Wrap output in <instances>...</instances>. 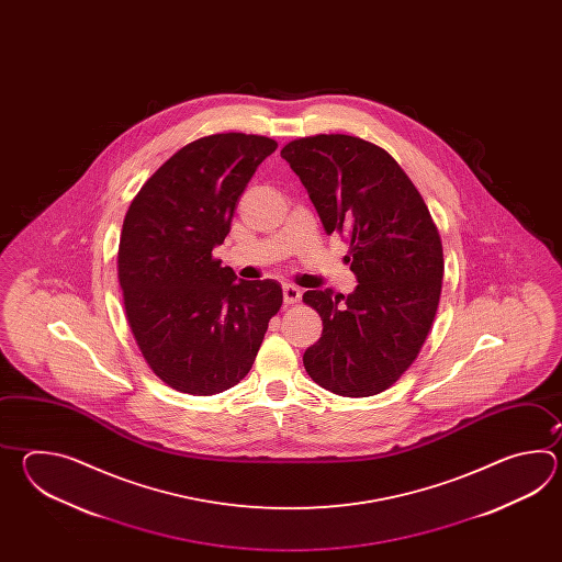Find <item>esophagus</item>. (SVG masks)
Instances as JSON below:
<instances>
[{
  "label": "esophagus",
  "mask_w": 562,
  "mask_h": 562,
  "mask_svg": "<svg viewBox=\"0 0 562 562\" xmlns=\"http://www.w3.org/2000/svg\"><path fill=\"white\" fill-rule=\"evenodd\" d=\"M299 299H301V289L295 285H283V301L285 303H297Z\"/></svg>",
  "instance_id": "34e87169"
}]
</instances>
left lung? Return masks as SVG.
<instances>
[{
  "label": "left lung",
  "instance_id": "1",
  "mask_svg": "<svg viewBox=\"0 0 562 562\" xmlns=\"http://www.w3.org/2000/svg\"><path fill=\"white\" fill-rule=\"evenodd\" d=\"M281 156L327 235L349 239L346 261L358 279L349 295H303L323 322L303 366L334 394H380L418 358L436 317L443 277L438 228L406 172L375 144L317 134L286 144Z\"/></svg>",
  "mask_w": 562,
  "mask_h": 562
}]
</instances>
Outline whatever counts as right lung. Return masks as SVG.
Wrapping results in <instances>:
<instances>
[{
	"mask_svg": "<svg viewBox=\"0 0 562 562\" xmlns=\"http://www.w3.org/2000/svg\"><path fill=\"white\" fill-rule=\"evenodd\" d=\"M277 143L213 134L146 180L122 225L119 279L146 363L182 394L225 392L249 373L283 303L273 279L237 281L213 259L257 167Z\"/></svg>",
	"mask_w": 562,
	"mask_h": 562,
	"instance_id": "obj_1",
	"label": "right lung"
}]
</instances>
